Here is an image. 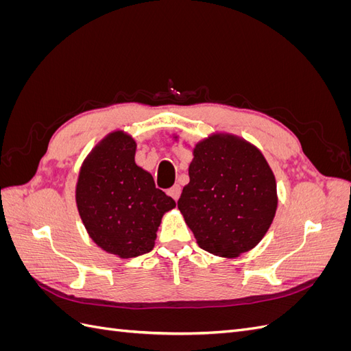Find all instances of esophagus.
<instances>
[{
	"label": "esophagus",
	"instance_id": "34e87169",
	"mask_svg": "<svg viewBox=\"0 0 351 351\" xmlns=\"http://www.w3.org/2000/svg\"><path fill=\"white\" fill-rule=\"evenodd\" d=\"M180 193H182V187L180 186H173L171 189H168V195L171 196L176 202L178 200V197H180Z\"/></svg>",
	"mask_w": 351,
	"mask_h": 351
}]
</instances>
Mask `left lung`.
I'll return each mask as SVG.
<instances>
[{
  "mask_svg": "<svg viewBox=\"0 0 351 351\" xmlns=\"http://www.w3.org/2000/svg\"><path fill=\"white\" fill-rule=\"evenodd\" d=\"M190 183L177 205L199 247L224 258L253 249L277 210V183L258 147L240 137L210 136L193 151Z\"/></svg>",
  "mask_w": 351,
  "mask_h": 351,
  "instance_id": "left-lung-1",
  "label": "left lung"
}]
</instances>
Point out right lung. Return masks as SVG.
<instances>
[{
  "label": "right lung",
  "instance_id": "obj_1",
  "mask_svg": "<svg viewBox=\"0 0 351 351\" xmlns=\"http://www.w3.org/2000/svg\"><path fill=\"white\" fill-rule=\"evenodd\" d=\"M132 136L114 132L83 162L76 204L90 239L123 259L151 252L162 215L176 206L134 162Z\"/></svg>",
  "mask_w": 351,
  "mask_h": 351
}]
</instances>
